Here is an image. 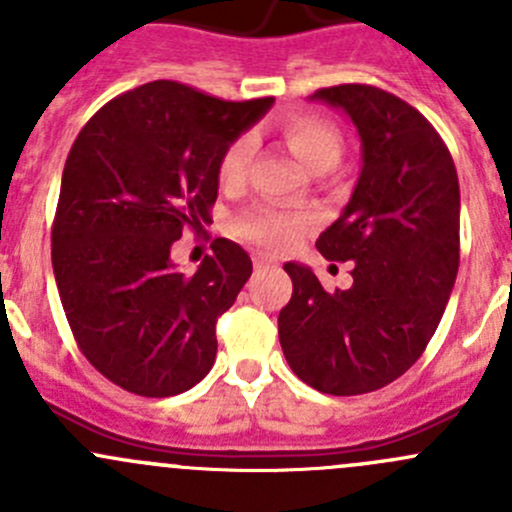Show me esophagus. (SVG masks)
<instances>
[{
	"label": "esophagus",
	"instance_id": "34e87169",
	"mask_svg": "<svg viewBox=\"0 0 512 512\" xmlns=\"http://www.w3.org/2000/svg\"><path fill=\"white\" fill-rule=\"evenodd\" d=\"M252 262H255V267L275 265V260H272V257H267V255H255V257H252Z\"/></svg>",
	"mask_w": 512,
	"mask_h": 512
}]
</instances>
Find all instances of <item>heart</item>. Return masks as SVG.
<instances>
[{
  "label": "heart",
  "mask_w": 512,
  "mask_h": 512,
  "mask_svg": "<svg viewBox=\"0 0 512 512\" xmlns=\"http://www.w3.org/2000/svg\"><path fill=\"white\" fill-rule=\"evenodd\" d=\"M282 136L289 143L297 158L307 163L312 170H322L334 165L342 153V136L332 121L314 113H294L282 123ZM252 138L240 136L225 148L223 158L218 163V180L223 188H240L247 178V165H250ZM307 230V220L299 215L280 213L272 208H257L252 213L242 215L235 223L237 235L257 242V245L272 247V250H287L289 245L299 240V235Z\"/></svg>",
  "instance_id": "obj_1"
}]
</instances>
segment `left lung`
Returning a JSON list of instances; mask_svg holds the SVG:
<instances>
[{
  "mask_svg": "<svg viewBox=\"0 0 512 512\" xmlns=\"http://www.w3.org/2000/svg\"><path fill=\"white\" fill-rule=\"evenodd\" d=\"M312 101L342 108L361 138L352 198L317 240L327 260L352 262L354 285L327 292L287 262L280 344L312 389L369 394L409 371L441 322L458 272V173L436 128L389 91L342 84Z\"/></svg>",
  "mask_w": 512,
  "mask_h": 512,
  "instance_id": "1",
  "label": "left lung"
}]
</instances>
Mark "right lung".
Listing matches in <instances>:
<instances>
[{"label": "right lung", "instance_id": "right-lung-1", "mask_svg": "<svg viewBox=\"0 0 512 512\" xmlns=\"http://www.w3.org/2000/svg\"><path fill=\"white\" fill-rule=\"evenodd\" d=\"M272 98L223 101L151 81L98 108L71 146L51 227V265L86 359L138 396L183 394L215 364L218 317L252 260L218 237L193 275L170 260L210 223L218 163Z\"/></svg>", "mask_w": 512, "mask_h": 512}]
</instances>
